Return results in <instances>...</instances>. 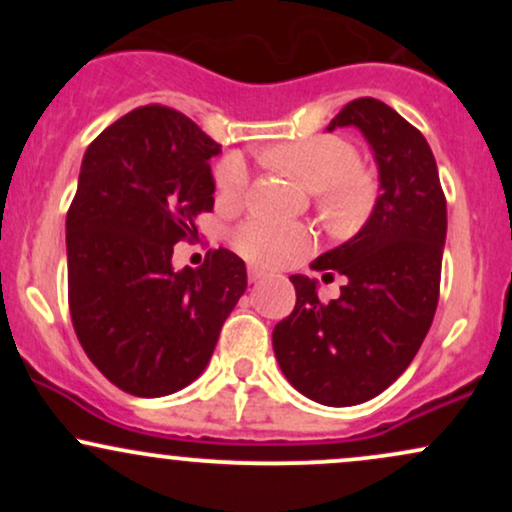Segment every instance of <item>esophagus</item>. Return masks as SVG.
<instances>
[{
    "mask_svg": "<svg viewBox=\"0 0 512 512\" xmlns=\"http://www.w3.org/2000/svg\"><path fill=\"white\" fill-rule=\"evenodd\" d=\"M264 276H267V274H264L262 269H257V267H248V279L252 281V284H257V281H262Z\"/></svg>",
    "mask_w": 512,
    "mask_h": 512,
    "instance_id": "34e87169",
    "label": "esophagus"
}]
</instances>
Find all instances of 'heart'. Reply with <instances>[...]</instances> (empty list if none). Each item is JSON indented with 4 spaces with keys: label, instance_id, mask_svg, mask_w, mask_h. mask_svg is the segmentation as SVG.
I'll list each match as a JSON object with an SVG mask.
<instances>
[{
    "label": "heart",
    "instance_id": "obj_1",
    "mask_svg": "<svg viewBox=\"0 0 512 512\" xmlns=\"http://www.w3.org/2000/svg\"><path fill=\"white\" fill-rule=\"evenodd\" d=\"M264 161L293 175L310 192H317V209L327 221L344 226L366 209L370 182L358 170L356 146L337 134H315L264 151ZM250 185L243 156H223L214 168L216 195L223 204H240ZM233 245L245 260L260 267H284L313 250L315 238L301 223L250 219L233 233Z\"/></svg>",
    "mask_w": 512,
    "mask_h": 512
}]
</instances>
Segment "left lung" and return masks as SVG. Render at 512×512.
Masks as SVG:
<instances>
[{
  "label": "left lung",
  "instance_id": "obj_1",
  "mask_svg": "<svg viewBox=\"0 0 512 512\" xmlns=\"http://www.w3.org/2000/svg\"><path fill=\"white\" fill-rule=\"evenodd\" d=\"M354 125L380 170L366 226L310 267L346 276L342 296L322 303L315 281L291 276L296 308L274 327L281 373L301 395L351 407L387 390L424 344L440 296L448 207L424 134L375 98L346 103L330 122Z\"/></svg>",
  "mask_w": 512,
  "mask_h": 512
}]
</instances>
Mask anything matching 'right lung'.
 <instances>
[{"instance_id": "1", "label": "right lung", "mask_w": 512, "mask_h": 512, "mask_svg": "<svg viewBox=\"0 0 512 512\" xmlns=\"http://www.w3.org/2000/svg\"><path fill=\"white\" fill-rule=\"evenodd\" d=\"M221 146L166 105H142L88 144L67 211V293L79 344L134 397L182 390L207 368L248 286L236 252L175 272L173 245L214 209Z\"/></svg>"}]
</instances>
